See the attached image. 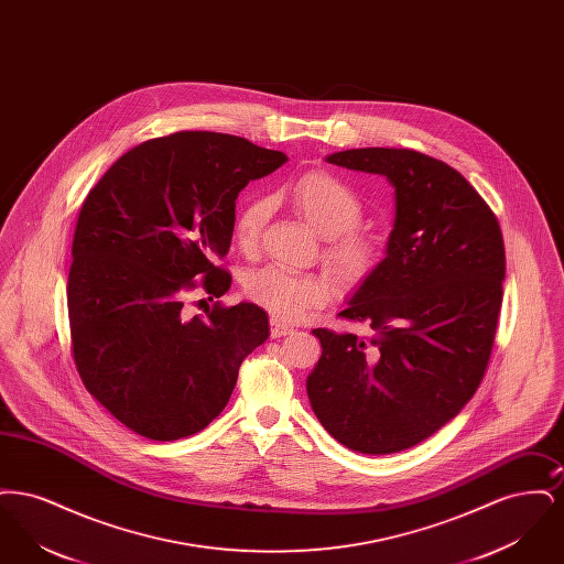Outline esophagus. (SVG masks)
<instances>
[{"label":"esophagus","mask_w":564,"mask_h":564,"mask_svg":"<svg viewBox=\"0 0 564 564\" xmlns=\"http://www.w3.org/2000/svg\"><path fill=\"white\" fill-rule=\"evenodd\" d=\"M290 334H294L292 327H288V325H283V323H279L276 319L270 322V336L272 338H283V336H290Z\"/></svg>","instance_id":"esophagus-1"}]
</instances>
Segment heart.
I'll return each mask as SVG.
<instances>
[{"instance_id": "heart-1", "label": "heart", "mask_w": 564, "mask_h": 564, "mask_svg": "<svg viewBox=\"0 0 564 564\" xmlns=\"http://www.w3.org/2000/svg\"><path fill=\"white\" fill-rule=\"evenodd\" d=\"M292 203L295 212L325 239L323 258L343 281L361 283L380 267L382 242L359 228L366 217L364 200L340 177L327 171L302 175L292 188ZM270 209L272 200L258 196L237 214L235 239L245 253L256 251ZM242 292L274 319L297 322L313 308L327 304L336 295V285L325 274L264 267L245 276Z\"/></svg>"}]
</instances>
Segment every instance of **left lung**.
Returning <instances> with one entry per match:
<instances>
[{"instance_id": "1", "label": "left lung", "mask_w": 564, "mask_h": 564, "mask_svg": "<svg viewBox=\"0 0 564 564\" xmlns=\"http://www.w3.org/2000/svg\"><path fill=\"white\" fill-rule=\"evenodd\" d=\"M327 162L384 175L395 228L387 258L338 313L372 336L313 329L323 352L306 391L340 444L391 455L444 427L480 387L503 300V235L446 162L403 148L345 150Z\"/></svg>"}]
</instances>
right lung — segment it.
<instances>
[{
	"label": "right lung",
	"mask_w": 564,
	"mask_h": 564,
	"mask_svg": "<svg viewBox=\"0 0 564 564\" xmlns=\"http://www.w3.org/2000/svg\"><path fill=\"white\" fill-rule=\"evenodd\" d=\"M288 162L235 134L180 131L139 143L82 203L67 311L86 391L129 430L159 442L205 430L230 400L242 359L269 338L249 302L184 306L230 290L217 264L249 182ZM203 302V300H198Z\"/></svg>",
	"instance_id": "1"
}]
</instances>
